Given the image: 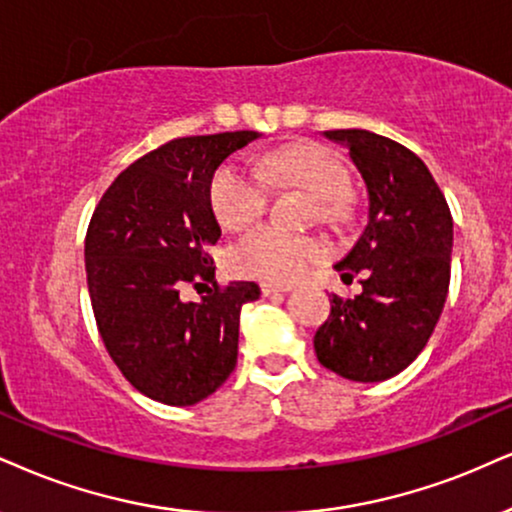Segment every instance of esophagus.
<instances>
[{"mask_svg": "<svg viewBox=\"0 0 512 512\" xmlns=\"http://www.w3.org/2000/svg\"><path fill=\"white\" fill-rule=\"evenodd\" d=\"M289 285H273V282H263L261 285V292H263V296H270V294H285V292H289Z\"/></svg>", "mask_w": 512, "mask_h": 512, "instance_id": "1", "label": "esophagus"}]
</instances>
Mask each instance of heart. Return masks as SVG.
Masks as SVG:
<instances>
[{
  "mask_svg": "<svg viewBox=\"0 0 512 512\" xmlns=\"http://www.w3.org/2000/svg\"><path fill=\"white\" fill-rule=\"evenodd\" d=\"M270 185L301 187L320 201V216L327 220L344 216L342 194L349 187V175L342 161L323 147L294 144L263 156L258 168L242 159H232L218 168L211 182V204L220 223L244 227L261 218L270 199ZM325 254L327 246L320 239L261 225L239 239L230 261L239 275L289 282Z\"/></svg>",
  "mask_w": 512,
  "mask_h": 512,
  "instance_id": "obj_1",
  "label": "heart"
}]
</instances>
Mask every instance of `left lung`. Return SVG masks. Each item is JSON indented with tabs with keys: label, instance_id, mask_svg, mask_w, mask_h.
<instances>
[{
	"label": "left lung",
	"instance_id": "1",
	"mask_svg": "<svg viewBox=\"0 0 512 512\" xmlns=\"http://www.w3.org/2000/svg\"><path fill=\"white\" fill-rule=\"evenodd\" d=\"M368 192V220L337 263L342 280L365 270L363 292L332 294L313 337L327 370L353 382L399 375L432 337L451 280L453 220L430 168L413 151L370 130H327Z\"/></svg>",
	"mask_w": 512,
	"mask_h": 512
}]
</instances>
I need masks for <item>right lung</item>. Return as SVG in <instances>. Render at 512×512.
<instances>
[{
	"label": "right lung",
	"mask_w": 512,
	"mask_h": 512,
	"mask_svg": "<svg viewBox=\"0 0 512 512\" xmlns=\"http://www.w3.org/2000/svg\"><path fill=\"white\" fill-rule=\"evenodd\" d=\"M261 132L182 137L149 151L111 182L85 237L90 299L106 351L132 387L168 406L211 396L237 365L239 313L261 296L256 282L208 289V249L220 225L211 206L216 170Z\"/></svg>",
	"instance_id": "1"
}]
</instances>
